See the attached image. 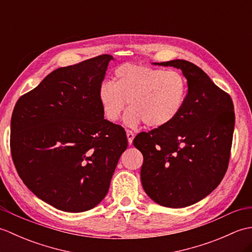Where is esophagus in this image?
Instances as JSON below:
<instances>
[{
    "label": "esophagus",
    "mask_w": 252,
    "mask_h": 252,
    "mask_svg": "<svg viewBox=\"0 0 252 252\" xmlns=\"http://www.w3.org/2000/svg\"><path fill=\"white\" fill-rule=\"evenodd\" d=\"M135 134L133 133L131 130H126V137H127V142H129V144L131 145L132 142H133V138H134Z\"/></svg>",
    "instance_id": "1"
}]
</instances>
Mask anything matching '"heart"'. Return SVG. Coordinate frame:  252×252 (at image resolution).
<instances>
[{
  "mask_svg": "<svg viewBox=\"0 0 252 252\" xmlns=\"http://www.w3.org/2000/svg\"><path fill=\"white\" fill-rule=\"evenodd\" d=\"M187 93V81L179 71L123 63L115 70L114 83L100 85L98 100L107 120L119 119L127 101V126H135L143 121L148 127L160 129L178 118Z\"/></svg>",
  "mask_w": 252,
  "mask_h": 252,
  "instance_id": "heart-1",
  "label": "heart"
}]
</instances>
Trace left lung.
Wrapping results in <instances>:
<instances>
[{"label": "left lung", "mask_w": 252, "mask_h": 252, "mask_svg": "<svg viewBox=\"0 0 252 252\" xmlns=\"http://www.w3.org/2000/svg\"><path fill=\"white\" fill-rule=\"evenodd\" d=\"M158 65L181 69L189 93L172 123L140 133L133 145L144 157L141 180L146 194L163 207L183 208L208 196L225 175L234 105L231 96L192 63L174 60Z\"/></svg>", "instance_id": "left-lung-1"}]
</instances>
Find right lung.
<instances>
[{
	"instance_id": "obj_1",
	"label": "right lung",
	"mask_w": 252,
	"mask_h": 252,
	"mask_svg": "<svg viewBox=\"0 0 252 252\" xmlns=\"http://www.w3.org/2000/svg\"><path fill=\"white\" fill-rule=\"evenodd\" d=\"M114 57L58 68L17 100L10 153L25 185L67 212L97 206L127 147L125 129L104 119L98 90Z\"/></svg>"
}]
</instances>
